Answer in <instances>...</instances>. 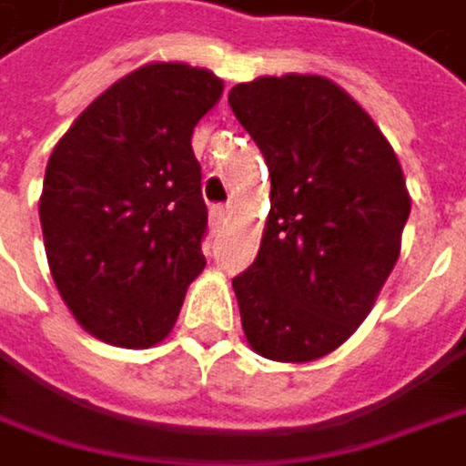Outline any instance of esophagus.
I'll use <instances>...</instances> for the list:
<instances>
[{
	"mask_svg": "<svg viewBox=\"0 0 466 466\" xmlns=\"http://www.w3.org/2000/svg\"><path fill=\"white\" fill-rule=\"evenodd\" d=\"M228 214H230V211H228V206H214V208H211V225L225 222V219H228Z\"/></svg>",
	"mask_w": 466,
	"mask_h": 466,
	"instance_id": "obj_1",
	"label": "esophagus"
}]
</instances>
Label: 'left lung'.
<instances>
[{"label":"left lung","instance_id":"8db88e82","mask_svg":"<svg viewBox=\"0 0 466 466\" xmlns=\"http://www.w3.org/2000/svg\"><path fill=\"white\" fill-rule=\"evenodd\" d=\"M228 104L271 178L258 258L233 277L247 343L274 362L319 360L357 332L400 255L412 200L398 156L324 76H260Z\"/></svg>","mask_w":466,"mask_h":466}]
</instances>
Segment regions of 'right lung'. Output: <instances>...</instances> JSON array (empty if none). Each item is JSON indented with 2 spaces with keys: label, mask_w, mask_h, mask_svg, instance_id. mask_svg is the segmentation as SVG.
<instances>
[{
  "label": "right lung",
  "mask_w": 466,
  "mask_h": 466,
  "mask_svg": "<svg viewBox=\"0 0 466 466\" xmlns=\"http://www.w3.org/2000/svg\"><path fill=\"white\" fill-rule=\"evenodd\" d=\"M222 79L150 63L104 90L51 150L40 228L54 285L98 340L147 349L206 268L208 208L192 150Z\"/></svg>",
  "instance_id": "right-lung-1"
}]
</instances>
